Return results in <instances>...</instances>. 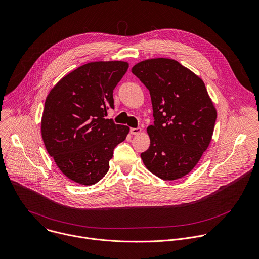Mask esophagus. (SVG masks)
Returning <instances> with one entry per match:
<instances>
[{"mask_svg":"<svg viewBox=\"0 0 259 259\" xmlns=\"http://www.w3.org/2000/svg\"><path fill=\"white\" fill-rule=\"evenodd\" d=\"M130 132H131V134L136 135V134H138V133L141 132V128H131V129H130Z\"/></svg>","mask_w":259,"mask_h":259,"instance_id":"34e87169","label":"esophagus"}]
</instances>
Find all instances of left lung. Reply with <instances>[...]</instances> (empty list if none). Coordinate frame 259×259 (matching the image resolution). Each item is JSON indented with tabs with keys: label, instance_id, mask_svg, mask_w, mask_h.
<instances>
[{
	"label": "left lung",
	"instance_id": "8db88e82",
	"mask_svg": "<svg viewBox=\"0 0 259 259\" xmlns=\"http://www.w3.org/2000/svg\"><path fill=\"white\" fill-rule=\"evenodd\" d=\"M131 71L149 91L153 110L143 163L162 180L180 179L197 164L212 137L217 111L204 82L166 58L139 62Z\"/></svg>",
	"mask_w": 259,
	"mask_h": 259
}]
</instances>
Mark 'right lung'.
Returning a JSON list of instances; mask_svg holds the SVG:
<instances>
[{
  "mask_svg": "<svg viewBox=\"0 0 259 259\" xmlns=\"http://www.w3.org/2000/svg\"><path fill=\"white\" fill-rule=\"evenodd\" d=\"M127 62H92L63 77L50 92L41 118V136L62 173L81 185L98 183L110 168L114 148L129 127L106 119L114 109L113 92Z\"/></svg>",
  "mask_w": 259,
  "mask_h": 259,
  "instance_id": "obj_1",
  "label": "right lung"
}]
</instances>
